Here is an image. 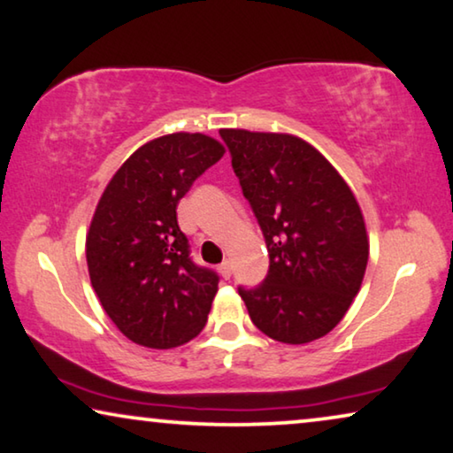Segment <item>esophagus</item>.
Instances as JSON below:
<instances>
[{
  "instance_id": "1",
  "label": "esophagus",
  "mask_w": 453,
  "mask_h": 453,
  "mask_svg": "<svg viewBox=\"0 0 453 453\" xmlns=\"http://www.w3.org/2000/svg\"><path fill=\"white\" fill-rule=\"evenodd\" d=\"M219 272H220V275H222V278H225V280H228V278H231V261H222V264L219 265Z\"/></svg>"
}]
</instances>
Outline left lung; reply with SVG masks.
<instances>
[{
  "label": "left lung",
  "instance_id": "obj_1",
  "mask_svg": "<svg viewBox=\"0 0 453 453\" xmlns=\"http://www.w3.org/2000/svg\"><path fill=\"white\" fill-rule=\"evenodd\" d=\"M270 270L239 286L253 325L281 343L325 337L345 317L368 265V234L356 196L312 145L292 134L222 128Z\"/></svg>",
  "mask_w": 453,
  "mask_h": 453
}]
</instances>
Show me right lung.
<instances>
[{"mask_svg":"<svg viewBox=\"0 0 453 453\" xmlns=\"http://www.w3.org/2000/svg\"><path fill=\"white\" fill-rule=\"evenodd\" d=\"M222 155L225 147L206 134L159 136L122 163L97 202L85 241L89 280L134 343L172 349L204 329L219 275L189 257L175 211Z\"/></svg>","mask_w":453,"mask_h":453,"instance_id":"add662e5","label":"right lung"}]
</instances>
